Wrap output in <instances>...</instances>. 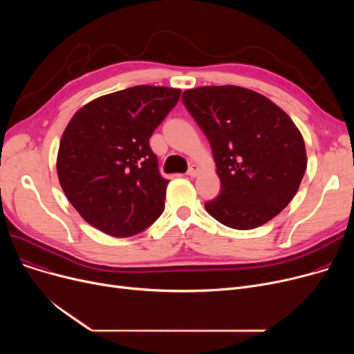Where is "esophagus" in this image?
Masks as SVG:
<instances>
[{"label": "esophagus", "instance_id": "1", "mask_svg": "<svg viewBox=\"0 0 354 354\" xmlns=\"http://www.w3.org/2000/svg\"><path fill=\"white\" fill-rule=\"evenodd\" d=\"M199 175V167L196 166V165H192L189 169H188V176H191V178H195V176H198Z\"/></svg>", "mask_w": 354, "mask_h": 354}]
</instances>
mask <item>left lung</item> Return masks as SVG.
Masks as SVG:
<instances>
[{"mask_svg":"<svg viewBox=\"0 0 354 354\" xmlns=\"http://www.w3.org/2000/svg\"><path fill=\"white\" fill-rule=\"evenodd\" d=\"M182 102L207 136L221 180L211 216L254 230L280 214L307 167L304 139L291 118L259 93L239 86L185 90Z\"/></svg>","mask_w":354,"mask_h":354,"instance_id":"obj_1","label":"left lung"}]
</instances>
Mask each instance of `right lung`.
<instances>
[{"instance_id":"obj_1","label":"right lung","mask_w":354,"mask_h":354,"mask_svg":"<svg viewBox=\"0 0 354 354\" xmlns=\"http://www.w3.org/2000/svg\"><path fill=\"white\" fill-rule=\"evenodd\" d=\"M179 96V88L133 86L74 113L60 140L57 175L90 225L124 238L160 216L169 180L159 174L149 139Z\"/></svg>"}]
</instances>
